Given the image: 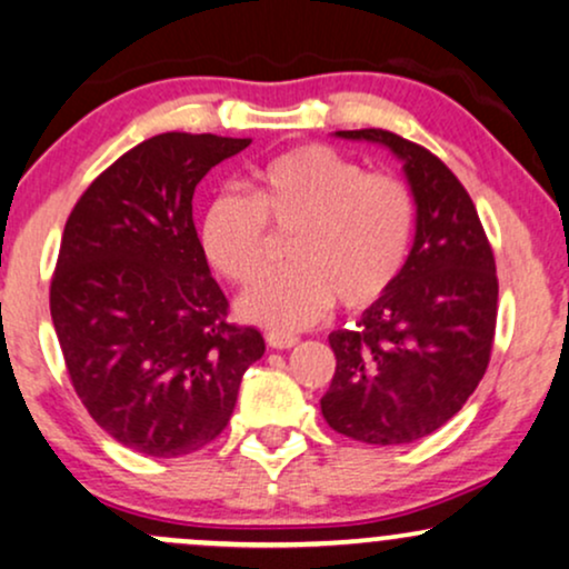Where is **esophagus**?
Wrapping results in <instances>:
<instances>
[{
    "label": "esophagus",
    "instance_id": "obj_1",
    "mask_svg": "<svg viewBox=\"0 0 569 569\" xmlns=\"http://www.w3.org/2000/svg\"><path fill=\"white\" fill-rule=\"evenodd\" d=\"M266 343H269L271 349H292V346L298 343V336H290V332H269V336H266Z\"/></svg>",
    "mask_w": 569,
    "mask_h": 569
}]
</instances>
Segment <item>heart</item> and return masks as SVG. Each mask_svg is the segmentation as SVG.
Instances as JSON below:
<instances>
[{
    "label": "heart",
    "instance_id": "1",
    "mask_svg": "<svg viewBox=\"0 0 569 569\" xmlns=\"http://www.w3.org/2000/svg\"><path fill=\"white\" fill-rule=\"evenodd\" d=\"M292 237L287 269L239 300L242 317L271 330H300L332 303L365 311L397 287L412 237L416 199L405 180L367 172L325 143L277 153L252 172V197L226 191L202 220L204 256L233 284L271 263L277 237Z\"/></svg>",
    "mask_w": 569,
    "mask_h": 569
}]
</instances>
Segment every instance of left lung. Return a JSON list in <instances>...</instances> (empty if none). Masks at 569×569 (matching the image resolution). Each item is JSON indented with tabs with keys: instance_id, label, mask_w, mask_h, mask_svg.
I'll return each mask as SVG.
<instances>
[{
	"instance_id": "left-lung-1",
	"label": "left lung",
	"mask_w": 569,
	"mask_h": 569,
	"mask_svg": "<svg viewBox=\"0 0 569 569\" xmlns=\"http://www.w3.org/2000/svg\"><path fill=\"white\" fill-rule=\"evenodd\" d=\"M338 136L376 140L402 159L418 229L397 287L357 330L330 336L336 376L322 416L357 442L407 445L442 429L485 378L498 319L496 256L469 191L437 153L378 127Z\"/></svg>"
}]
</instances>
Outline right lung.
Instances as JSON below:
<instances>
[{"label":"right lung","instance_id":"right-lung-1","mask_svg":"<svg viewBox=\"0 0 569 569\" xmlns=\"http://www.w3.org/2000/svg\"><path fill=\"white\" fill-rule=\"evenodd\" d=\"M250 138L162 132L87 186L66 220L50 313L77 397L119 445L189 456L229 423L263 357L233 325L193 226V189Z\"/></svg>","mask_w":569,"mask_h":569}]
</instances>
